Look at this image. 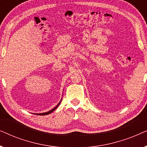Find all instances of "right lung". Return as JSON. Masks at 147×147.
<instances>
[{"label":"right lung","instance_id":"right-lung-1","mask_svg":"<svg viewBox=\"0 0 147 147\" xmlns=\"http://www.w3.org/2000/svg\"><path fill=\"white\" fill-rule=\"evenodd\" d=\"M61 101H60V102H59V104H58L56 106L55 108H53V109L51 110H49V111H48V112H43V113H39V114H38V115H40V116H43V115H47V114H51V112H53L55 109H57V108L58 107V106H59V104H60V102H61Z\"/></svg>","mask_w":147,"mask_h":147}]
</instances>
